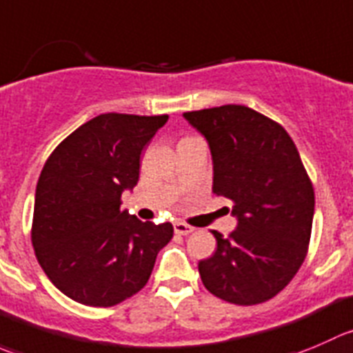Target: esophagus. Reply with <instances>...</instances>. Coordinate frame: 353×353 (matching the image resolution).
<instances>
[{
	"label": "esophagus",
	"mask_w": 353,
	"mask_h": 353,
	"mask_svg": "<svg viewBox=\"0 0 353 353\" xmlns=\"http://www.w3.org/2000/svg\"><path fill=\"white\" fill-rule=\"evenodd\" d=\"M174 231H176V234H181V236H186V234H191V232L194 231V228H191V225H188L186 222H174Z\"/></svg>",
	"instance_id": "esophagus-1"
}]
</instances>
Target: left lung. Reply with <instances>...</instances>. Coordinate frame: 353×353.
I'll return each mask as SVG.
<instances>
[{
	"label": "left lung",
	"mask_w": 353,
	"mask_h": 353,
	"mask_svg": "<svg viewBox=\"0 0 353 353\" xmlns=\"http://www.w3.org/2000/svg\"><path fill=\"white\" fill-rule=\"evenodd\" d=\"M184 119L208 141L217 196L232 201L238 219L217 250L200 260L205 288L236 305L278 295L307 256L314 188L295 143L283 125L245 107L224 105L186 112Z\"/></svg>",
	"instance_id": "left-lung-1"
}]
</instances>
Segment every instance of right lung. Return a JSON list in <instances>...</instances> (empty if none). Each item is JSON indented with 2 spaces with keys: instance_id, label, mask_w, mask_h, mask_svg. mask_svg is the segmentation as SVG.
<instances>
[{
  "instance_id": "add662e5",
  "label": "right lung",
  "mask_w": 353,
  "mask_h": 353,
  "mask_svg": "<svg viewBox=\"0 0 353 353\" xmlns=\"http://www.w3.org/2000/svg\"><path fill=\"white\" fill-rule=\"evenodd\" d=\"M169 115L101 114L63 139L41 170L34 252L50 281L82 305L112 307L148 283L170 222H141L121 196L139 179L143 148Z\"/></svg>"
}]
</instances>
